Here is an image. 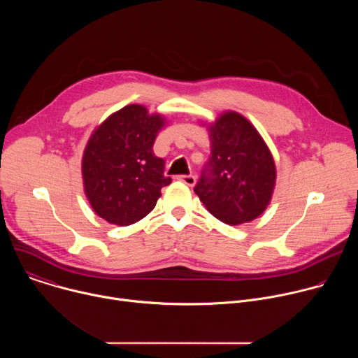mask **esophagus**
Returning <instances> with one entry per match:
<instances>
[{"label":"esophagus","mask_w":358,"mask_h":358,"mask_svg":"<svg viewBox=\"0 0 358 358\" xmlns=\"http://www.w3.org/2000/svg\"><path fill=\"white\" fill-rule=\"evenodd\" d=\"M178 180H180L181 182L187 184L188 187H192V185L195 184V176H192V174H189V176H180Z\"/></svg>","instance_id":"obj_1"}]
</instances>
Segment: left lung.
I'll list each match as a JSON object with an SVG mask.
<instances>
[{
    "label": "left lung",
    "instance_id": "obj_1",
    "mask_svg": "<svg viewBox=\"0 0 358 358\" xmlns=\"http://www.w3.org/2000/svg\"><path fill=\"white\" fill-rule=\"evenodd\" d=\"M210 131L211 156L194 192L220 221L249 222L265 211L273 192L271 151L255 127L234 112L224 113Z\"/></svg>",
    "mask_w": 358,
    "mask_h": 358
}]
</instances>
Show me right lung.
Segmentation results:
<instances>
[{
    "instance_id": "add662e5",
    "label": "right lung",
    "mask_w": 358,
    "mask_h": 358,
    "mask_svg": "<svg viewBox=\"0 0 358 358\" xmlns=\"http://www.w3.org/2000/svg\"><path fill=\"white\" fill-rule=\"evenodd\" d=\"M164 120L129 105L101 123L90 137L82 162L85 192L94 213L110 224L126 227L156 207L166 162L152 151Z\"/></svg>"
}]
</instances>
